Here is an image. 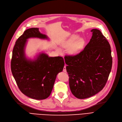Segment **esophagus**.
<instances>
[{
	"label": "esophagus",
	"instance_id": "esophagus-1",
	"mask_svg": "<svg viewBox=\"0 0 122 122\" xmlns=\"http://www.w3.org/2000/svg\"><path fill=\"white\" fill-rule=\"evenodd\" d=\"M66 65H65V66H64V69H63V72H65V73H66L67 72V71H66Z\"/></svg>",
	"mask_w": 122,
	"mask_h": 122
}]
</instances>
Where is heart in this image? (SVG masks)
Wrapping results in <instances>:
<instances>
[{"label":"heart","mask_w":122,"mask_h":122,"mask_svg":"<svg viewBox=\"0 0 122 122\" xmlns=\"http://www.w3.org/2000/svg\"><path fill=\"white\" fill-rule=\"evenodd\" d=\"M84 40L82 38H79L76 35H73L69 39L63 42L61 46L64 48H68V52L70 55H76L79 54L82 50L84 45ZM57 50L60 51L59 48Z\"/></svg>","instance_id":"b5f03b06"}]
</instances>
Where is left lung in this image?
I'll return each mask as SVG.
<instances>
[{
	"label": "left lung",
	"instance_id": "8db88e82",
	"mask_svg": "<svg viewBox=\"0 0 122 122\" xmlns=\"http://www.w3.org/2000/svg\"><path fill=\"white\" fill-rule=\"evenodd\" d=\"M92 38L84 49L75 56L64 57L72 94L85 99L103 88L112 65L111 47L97 29H92Z\"/></svg>",
	"mask_w": 122,
	"mask_h": 122
}]
</instances>
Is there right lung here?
Listing matches in <instances>:
<instances>
[{
    "mask_svg": "<svg viewBox=\"0 0 122 122\" xmlns=\"http://www.w3.org/2000/svg\"><path fill=\"white\" fill-rule=\"evenodd\" d=\"M30 38L49 40L39 29L25 30L18 38L12 52L11 68L13 76L21 92L36 100L47 98L50 95L57 74L63 71L64 61L62 57H49L44 52L33 59L27 57L25 48Z\"/></svg>",
    "mask_w": 122,
    "mask_h": 122,
    "instance_id": "add662e5",
    "label": "right lung"
}]
</instances>
